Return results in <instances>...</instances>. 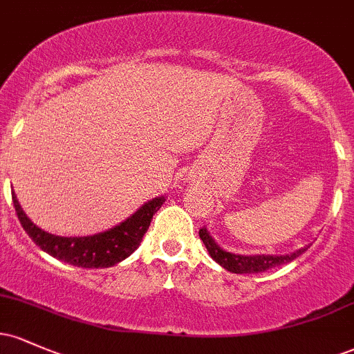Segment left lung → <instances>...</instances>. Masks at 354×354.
Listing matches in <instances>:
<instances>
[{
  "label": "left lung",
  "mask_w": 354,
  "mask_h": 354,
  "mask_svg": "<svg viewBox=\"0 0 354 354\" xmlns=\"http://www.w3.org/2000/svg\"><path fill=\"white\" fill-rule=\"evenodd\" d=\"M200 238L201 241L205 243L211 258H213L219 266L225 268L226 271L236 274L263 273V271L271 270V268L274 266L293 261V259L301 256L304 251L308 250V246L299 248V250H296L295 253L290 254H238L223 250V248L214 241V238L211 236L206 228L200 230Z\"/></svg>",
  "instance_id": "8db88e82"
}]
</instances>
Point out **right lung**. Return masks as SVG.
<instances>
[{
  "mask_svg": "<svg viewBox=\"0 0 354 354\" xmlns=\"http://www.w3.org/2000/svg\"><path fill=\"white\" fill-rule=\"evenodd\" d=\"M165 196H156L146 201L141 208L120 225L91 236H58L35 225L26 216L13 191V205L19 223L28 236L38 245L44 253L68 265L80 268H109L135 253L141 239L149 228L153 214L161 208Z\"/></svg>",
  "mask_w": 354,
  "mask_h": 354,
  "instance_id": "1",
  "label": "right lung"
}]
</instances>
